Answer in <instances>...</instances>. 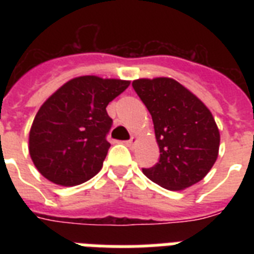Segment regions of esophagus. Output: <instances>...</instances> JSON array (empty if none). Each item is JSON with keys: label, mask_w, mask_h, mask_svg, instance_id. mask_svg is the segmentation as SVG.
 <instances>
[{"label": "esophagus", "mask_w": 254, "mask_h": 254, "mask_svg": "<svg viewBox=\"0 0 254 254\" xmlns=\"http://www.w3.org/2000/svg\"><path fill=\"white\" fill-rule=\"evenodd\" d=\"M135 141H137V138H135V137H131L129 141H125V143H127V146H133V145L135 143Z\"/></svg>", "instance_id": "esophagus-1"}]
</instances>
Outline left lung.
<instances>
[{
  "label": "left lung",
  "mask_w": 254,
  "mask_h": 254,
  "mask_svg": "<svg viewBox=\"0 0 254 254\" xmlns=\"http://www.w3.org/2000/svg\"><path fill=\"white\" fill-rule=\"evenodd\" d=\"M154 124L159 162L142 169L167 190H183L207 175L219 153L220 134L211 112L174 79H139L131 83Z\"/></svg>",
  "instance_id": "8db88e82"
}]
</instances>
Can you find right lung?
<instances>
[{"instance_id":"add662e5","label":"right lung","mask_w":254,"mask_h":254,"mask_svg":"<svg viewBox=\"0 0 254 254\" xmlns=\"http://www.w3.org/2000/svg\"><path fill=\"white\" fill-rule=\"evenodd\" d=\"M127 87L125 80L80 76L50 96L30 130L29 151L38 171L67 187L95 177L111 147L108 104Z\"/></svg>"}]
</instances>
